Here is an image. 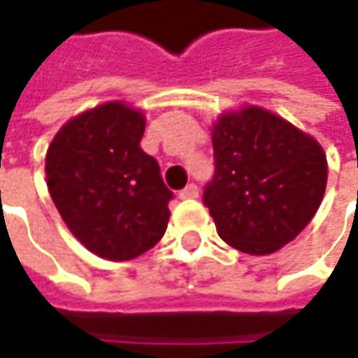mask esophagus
I'll list each match as a JSON object with an SVG mask.
<instances>
[{
    "label": "esophagus",
    "instance_id": "obj_1",
    "mask_svg": "<svg viewBox=\"0 0 358 358\" xmlns=\"http://www.w3.org/2000/svg\"><path fill=\"white\" fill-rule=\"evenodd\" d=\"M199 196V186L196 184H188L184 190H180V199H196Z\"/></svg>",
    "mask_w": 358,
    "mask_h": 358
}]
</instances>
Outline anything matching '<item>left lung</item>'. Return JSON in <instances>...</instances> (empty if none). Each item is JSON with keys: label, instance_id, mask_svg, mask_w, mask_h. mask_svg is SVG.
I'll list each match as a JSON object with an SVG mask.
<instances>
[{"label": "left lung", "instance_id": "1", "mask_svg": "<svg viewBox=\"0 0 358 358\" xmlns=\"http://www.w3.org/2000/svg\"><path fill=\"white\" fill-rule=\"evenodd\" d=\"M211 141L215 176L203 201L220 238L249 255H271L294 241L325 194L322 145L257 106L222 113Z\"/></svg>", "mask_w": 358, "mask_h": 358}]
</instances>
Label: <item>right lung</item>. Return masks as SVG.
Returning <instances> with one entry per match:
<instances>
[{
  "label": "right lung",
  "mask_w": 358,
  "mask_h": 358,
  "mask_svg": "<svg viewBox=\"0 0 358 358\" xmlns=\"http://www.w3.org/2000/svg\"><path fill=\"white\" fill-rule=\"evenodd\" d=\"M145 113L108 101L68 120L45 155L49 194L74 238L109 261H130L166 234L172 192L141 149Z\"/></svg>",
  "instance_id": "add662e5"
}]
</instances>
